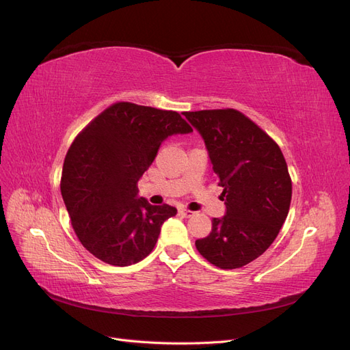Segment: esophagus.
I'll use <instances>...</instances> for the list:
<instances>
[{
  "label": "esophagus",
  "mask_w": 350,
  "mask_h": 350,
  "mask_svg": "<svg viewBox=\"0 0 350 350\" xmlns=\"http://www.w3.org/2000/svg\"><path fill=\"white\" fill-rule=\"evenodd\" d=\"M179 213H181L183 216H185V217H191V216H194V211H191V210H187V208H181L179 210Z\"/></svg>",
  "instance_id": "esophagus-1"
}]
</instances>
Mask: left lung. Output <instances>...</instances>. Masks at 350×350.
Returning <instances> with one entry per match:
<instances>
[{
    "mask_svg": "<svg viewBox=\"0 0 350 350\" xmlns=\"http://www.w3.org/2000/svg\"><path fill=\"white\" fill-rule=\"evenodd\" d=\"M203 137L224 188L225 216L211 220L198 252L220 269H239L276 239L289 213L292 181L280 147L235 109L184 112Z\"/></svg>",
    "mask_w": 350,
    "mask_h": 350,
    "instance_id": "8db88e82",
    "label": "left lung"
}]
</instances>
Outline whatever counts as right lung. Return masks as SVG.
I'll list each match as a JSON object with an SVG mask.
<instances>
[{"mask_svg": "<svg viewBox=\"0 0 350 350\" xmlns=\"http://www.w3.org/2000/svg\"><path fill=\"white\" fill-rule=\"evenodd\" d=\"M191 131L178 112L118 102L77 135L62 167L61 194L74 232L94 257L125 267L153 251L176 208L152 206L139 197L137 183L167 137Z\"/></svg>", "mask_w": 350, "mask_h": 350, "instance_id": "obj_1", "label": "right lung"}]
</instances>
